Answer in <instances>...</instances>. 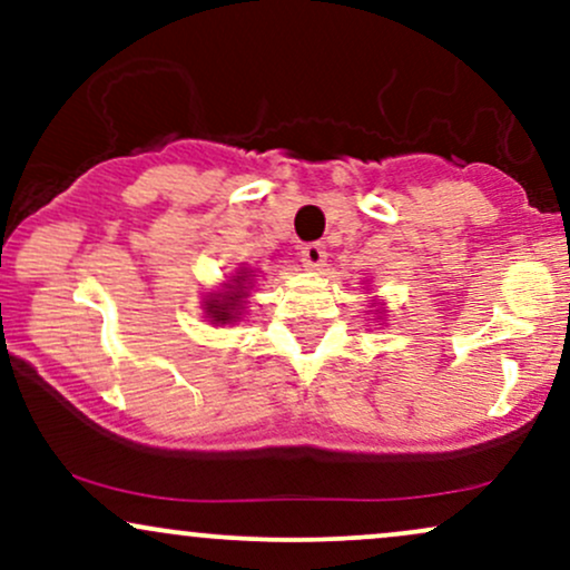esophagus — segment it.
<instances>
[{
    "label": "esophagus",
    "instance_id": "obj_1",
    "mask_svg": "<svg viewBox=\"0 0 570 570\" xmlns=\"http://www.w3.org/2000/svg\"><path fill=\"white\" fill-rule=\"evenodd\" d=\"M299 259H303L307 271H322L326 265V248L322 244H307L303 246V252H299Z\"/></svg>",
    "mask_w": 570,
    "mask_h": 570
}]
</instances>
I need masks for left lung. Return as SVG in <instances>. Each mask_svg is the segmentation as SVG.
I'll return each instance as SVG.
<instances>
[{"instance_id":"8db88e82","label":"left lung","mask_w":570,"mask_h":570,"mask_svg":"<svg viewBox=\"0 0 570 570\" xmlns=\"http://www.w3.org/2000/svg\"><path fill=\"white\" fill-rule=\"evenodd\" d=\"M377 313H381V311H377Z\"/></svg>"}]
</instances>
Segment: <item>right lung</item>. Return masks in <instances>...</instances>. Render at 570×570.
I'll use <instances>...</instances> for the list:
<instances>
[{
	"label": "right lung",
	"mask_w": 570,
	"mask_h": 570,
	"mask_svg": "<svg viewBox=\"0 0 570 570\" xmlns=\"http://www.w3.org/2000/svg\"><path fill=\"white\" fill-rule=\"evenodd\" d=\"M259 284L257 271L252 267H235V273L227 284H222V289L208 292L203 299V313L214 326L219 324H233L240 322L246 313V303L252 297L254 286Z\"/></svg>",
	"instance_id": "add662e5"
}]
</instances>
